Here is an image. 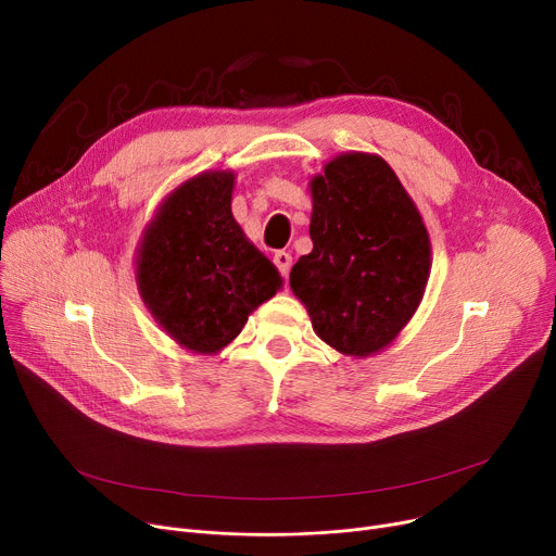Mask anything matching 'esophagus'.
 Masks as SVG:
<instances>
[{
    "label": "esophagus",
    "mask_w": 556,
    "mask_h": 556,
    "mask_svg": "<svg viewBox=\"0 0 556 556\" xmlns=\"http://www.w3.org/2000/svg\"><path fill=\"white\" fill-rule=\"evenodd\" d=\"M273 261H275V266H277L279 275H281L283 279H288V275H290V266H293V256H290L286 250H279V252H275Z\"/></svg>",
    "instance_id": "1"
}]
</instances>
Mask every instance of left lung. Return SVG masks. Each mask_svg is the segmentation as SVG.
<instances>
[{
	"instance_id": "8db88e82",
	"label": "left lung",
	"mask_w": 556,
	"mask_h": 556,
	"mask_svg": "<svg viewBox=\"0 0 556 556\" xmlns=\"http://www.w3.org/2000/svg\"><path fill=\"white\" fill-rule=\"evenodd\" d=\"M313 252L290 270L313 329L346 356L388 346L417 311L430 241L383 157L344 153L311 180Z\"/></svg>"
}]
</instances>
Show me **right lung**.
<instances>
[{"mask_svg": "<svg viewBox=\"0 0 556 556\" xmlns=\"http://www.w3.org/2000/svg\"><path fill=\"white\" fill-rule=\"evenodd\" d=\"M233 173H200L162 204L137 256L141 300L164 331L195 354H216L281 286L231 216Z\"/></svg>", "mask_w": 556, "mask_h": 556, "instance_id": "obj_1", "label": "right lung"}]
</instances>
